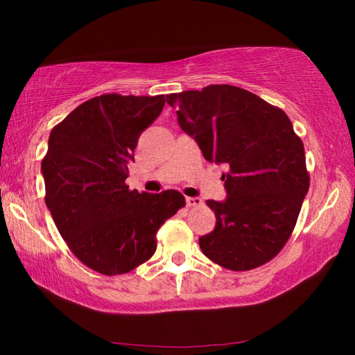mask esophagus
<instances>
[{"label": "esophagus", "mask_w": 355, "mask_h": 355, "mask_svg": "<svg viewBox=\"0 0 355 355\" xmlns=\"http://www.w3.org/2000/svg\"><path fill=\"white\" fill-rule=\"evenodd\" d=\"M186 205L189 207H198L202 205V200L198 197H187L186 198Z\"/></svg>", "instance_id": "34e87169"}]
</instances>
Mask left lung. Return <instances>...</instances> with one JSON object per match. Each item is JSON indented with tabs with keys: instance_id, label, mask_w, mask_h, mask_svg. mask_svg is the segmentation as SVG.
Returning a JSON list of instances; mask_svg holds the SVG:
<instances>
[{
	"instance_id": "obj_1",
	"label": "left lung",
	"mask_w": 355,
	"mask_h": 355,
	"mask_svg": "<svg viewBox=\"0 0 355 355\" xmlns=\"http://www.w3.org/2000/svg\"><path fill=\"white\" fill-rule=\"evenodd\" d=\"M182 130L207 162L224 163V202L207 200L215 230L200 238L210 261L233 271L258 268L282 250L310 187L304 143L285 112L235 85L166 96Z\"/></svg>"
}]
</instances>
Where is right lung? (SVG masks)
Instances as JSON below:
<instances>
[{
  "instance_id": "right-lung-1",
  "label": "right lung",
  "mask_w": 355,
  "mask_h": 355,
  "mask_svg": "<svg viewBox=\"0 0 355 355\" xmlns=\"http://www.w3.org/2000/svg\"><path fill=\"white\" fill-rule=\"evenodd\" d=\"M164 96H96L53 128L41 171L56 227L76 258L105 276L125 275L155 253L162 224L186 206L178 191L126 186L143 130Z\"/></svg>"
}]
</instances>
